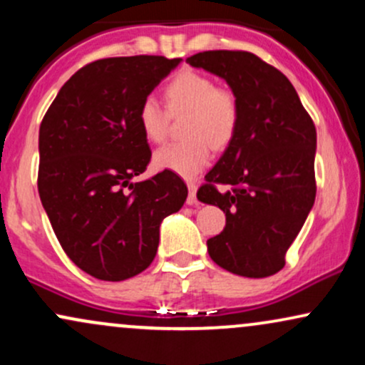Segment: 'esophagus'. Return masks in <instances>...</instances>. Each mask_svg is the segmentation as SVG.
<instances>
[{
	"label": "esophagus",
	"instance_id": "esophagus-1",
	"mask_svg": "<svg viewBox=\"0 0 365 365\" xmlns=\"http://www.w3.org/2000/svg\"><path fill=\"white\" fill-rule=\"evenodd\" d=\"M188 197H187V204L188 206H194V204H197V185L195 182H188Z\"/></svg>",
	"mask_w": 365,
	"mask_h": 365
}]
</instances>
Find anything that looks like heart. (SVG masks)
I'll use <instances>...</instances> for the list:
<instances>
[{
  "instance_id": "b5f03b06",
  "label": "heart",
  "mask_w": 365,
  "mask_h": 365,
  "mask_svg": "<svg viewBox=\"0 0 365 365\" xmlns=\"http://www.w3.org/2000/svg\"><path fill=\"white\" fill-rule=\"evenodd\" d=\"M165 108L153 96L140 103L139 125L145 139L163 142L168 135L170 116L185 115L182 142L165 145L154 154L159 170L173 171L183 178H194L209 165L212 148L221 150L235 139L240 123V103L228 87L216 86L199 72L178 73L165 87Z\"/></svg>"
}]
</instances>
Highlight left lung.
Here are the masks:
<instances>
[{
  "instance_id": "1",
  "label": "left lung",
  "mask_w": 365,
  "mask_h": 365,
  "mask_svg": "<svg viewBox=\"0 0 365 365\" xmlns=\"http://www.w3.org/2000/svg\"><path fill=\"white\" fill-rule=\"evenodd\" d=\"M187 63L225 78L240 103L235 139L197 190L226 216L207 252L230 273L266 278L283 269L314 206L316 127L292 82L252 53L204 51Z\"/></svg>"
}]
</instances>
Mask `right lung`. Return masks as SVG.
Returning <instances> with one entry per match:
<instances>
[{"instance_id":"add662e5","label":"right lung","mask_w":365,"mask_h":365,"mask_svg":"<svg viewBox=\"0 0 365 365\" xmlns=\"http://www.w3.org/2000/svg\"><path fill=\"white\" fill-rule=\"evenodd\" d=\"M180 61L148 54L92 61L66 81L41 123V202L65 254L98 279L123 282L149 267L159 225L187 199L173 171L132 182L150 161L140 103Z\"/></svg>"}]
</instances>
